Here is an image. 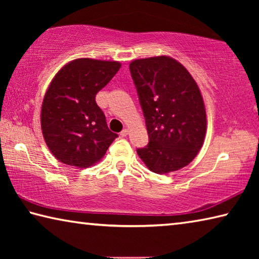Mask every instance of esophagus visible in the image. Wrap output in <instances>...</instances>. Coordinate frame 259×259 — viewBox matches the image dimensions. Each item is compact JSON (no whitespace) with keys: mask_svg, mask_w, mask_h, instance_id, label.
Returning <instances> with one entry per match:
<instances>
[{"mask_svg":"<svg viewBox=\"0 0 259 259\" xmlns=\"http://www.w3.org/2000/svg\"><path fill=\"white\" fill-rule=\"evenodd\" d=\"M128 134H129V130L128 129H123L120 133V136H121V137H125V136H128Z\"/></svg>","mask_w":259,"mask_h":259,"instance_id":"esophagus-1","label":"esophagus"}]
</instances>
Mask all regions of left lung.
I'll use <instances>...</instances> for the list:
<instances>
[{"mask_svg":"<svg viewBox=\"0 0 259 259\" xmlns=\"http://www.w3.org/2000/svg\"><path fill=\"white\" fill-rule=\"evenodd\" d=\"M129 68L150 140L137 148L139 157L155 174L184 168L198 155L207 129L198 84L182 64L166 56L134 60Z\"/></svg>","mask_w":259,"mask_h":259,"instance_id":"obj_1","label":"left lung"}]
</instances>
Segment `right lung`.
<instances>
[{
  "label": "right lung",
  "instance_id": "right-lung-1",
  "mask_svg": "<svg viewBox=\"0 0 259 259\" xmlns=\"http://www.w3.org/2000/svg\"><path fill=\"white\" fill-rule=\"evenodd\" d=\"M120 67L117 61L81 58L56 74L43 99L41 128L57 160L88 168L102 159L119 137L108 129L96 95Z\"/></svg>",
  "mask_w": 259,
  "mask_h": 259
}]
</instances>
